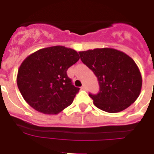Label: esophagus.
Wrapping results in <instances>:
<instances>
[{
    "label": "esophagus",
    "instance_id": "34e87169",
    "mask_svg": "<svg viewBox=\"0 0 154 154\" xmlns=\"http://www.w3.org/2000/svg\"><path fill=\"white\" fill-rule=\"evenodd\" d=\"M81 89H83V90H86L87 88H86V86H85V85H82V86L81 87Z\"/></svg>",
    "mask_w": 154,
    "mask_h": 154
}]
</instances>
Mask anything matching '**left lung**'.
Returning a JSON list of instances; mask_svg holds the SVG:
<instances>
[{
  "mask_svg": "<svg viewBox=\"0 0 154 154\" xmlns=\"http://www.w3.org/2000/svg\"><path fill=\"white\" fill-rule=\"evenodd\" d=\"M79 53L82 62L99 81V93L89 94L97 108L115 113L126 109L137 100L142 88V76L133 58L111 48Z\"/></svg>",
  "mask_w": 154,
  "mask_h": 154,
  "instance_id": "8db88e82",
  "label": "left lung"
}]
</instances>
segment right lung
I'll list each match as a JSON object with an SVG mask.
<instances>
[{"mask_svg":"<svg viewBox=\"0 0 154 154\" xmlns=\"http://www.w3.org/2000/svg\"><path fill=\"white\" fill-rule=\"evenodd\" d=\"M79 53L65 46L45 48L28 55L19 67L17 84L28 105L45 114H58L72 103L79 88L67 75L79 60Z\"/></svg>","mask_w":154,"mask_h":154,"instance_id":"right-lung-1","label":"right lung"}]
</instances>
